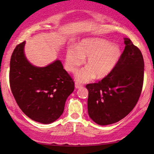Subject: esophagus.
<instances>
[{
    "label": "esophagus",
    "mask_w": 154,
    "mask_h": 154,
    "mask_svg": "<svg viewBox=\"0 0 154 154\" xmlns=\"http://www.w3.org/2000/svg\"><path fill=\"white\" fill-rule=\"evenodd\" d=\"M75 88H81V87L83 86V85L80 84L79 83H78V82H75Z\"/></svg>",
    "instance_id": "obj_1"
}]
</instances>
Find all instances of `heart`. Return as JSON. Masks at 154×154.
I'll use <instances>...</instances> for the list:
<instances>
[{
	"label": "heart",
	"mask_w": 154,
	"mask_h": 154,
	"mask_svg": "<svg viewBox=\"0 0 154 154\" xmlns=\"http://www.w3.org/2000/svg\"><path fill=\"white\" fill-rule=\"evenodd\" d=\"M121 56L120 48L103 38H86L77 48L70 46L66 54V68L75 72L87 57L88 66L79 71L75 78L79 82H87L95 77L102 79L108 76Z\"/></svg>",
	"instance_id": "obj_1"
}]
</instances>
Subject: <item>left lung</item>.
<instances>
[{"instance_id":"1","label":"left lung","mask_w":154,"mask_h":154,"mask_svg":"<svg viewBox=\"0 0 154 154\" xmlns=\"http://www.w3.org/2000/svg\"><path fill=\"white\" fill-rule=\"evenodd\" d=\"M124 40L125 50L111 73L98 83L86 86L89 117L99 125H111L127 116L143 89V54L129 38Z\"/></svg>"}]
</instances>
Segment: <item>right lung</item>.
<instances>
[{
    "mask_svg": "<svg viewBox=\"0 0 154 154\" xmlns=\"http://www.w3.org/2000/svg\"><path fill=\"white\" fill-rule=\"evenodd\" d=\"M25 44L26 41L18 44L11 57V93L28 118L39 123L50 124L62 115L75 83L60 60L45 67L29 63L25 55Z\"/></svg>",
    "mask_w": 154,
    "mask_h": 154,
    "instance_id": "add662e5",
    "label": "right lung"
}]
</instances>
